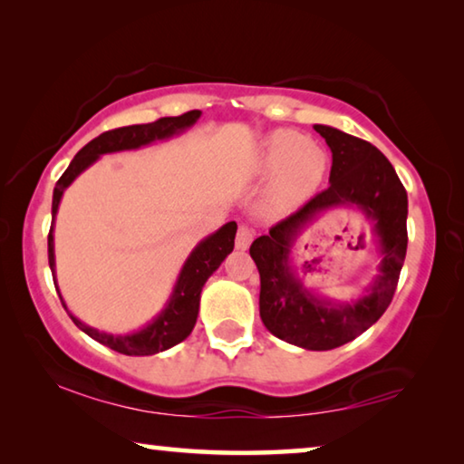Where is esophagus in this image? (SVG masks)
<instances>
[{
	"mask_svg": "<svg viewBox=\"0 0 464 464\" xmlns=\"http://www.w3.org/2000/svg\"><path fill=\"white\" fill-rule=\"evenodd\" d=\"M251 241H254V229H251V227L246 223H239L237 237H235V246H237V249H247Z\"/></svg>",
	"mask_w": 464,
	"mask_h": 464,
	"instance_id": "1",
	"label": "esophagus"
}]
</instances>
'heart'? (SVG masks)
Returning a JSON list of instances; mask_svg holds the SVG:
<instances>
[{
  "instance_id": "heart-1",
  "label": "heart",
  "mask_w": 464,
  "mask_h": 464,
  "mask_svg": "<svg viewBox=\"0 0 464 464\" xmlns=\"http://www.w3.org/2000/svg\"><path fill=\"white\" fill-rule=\"evenodd\" d=\"M327 157L324 149L309 143L296 130H276L264 140L262 168L278 171L274 194L278 200L295 202L315 190L324 178Z\"/></svg>"
}]
</instances>
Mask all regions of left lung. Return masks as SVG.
<instances>
[{
  "instance_id": "8db88e82",
  "label": "left lung",
  "mask_w": 464,
  "mask_h": 464,
  "mask_svg": "<svg viewBox=\"0 0 464 464\" xmlns=\"http://www.w3.org/2000/svg\"><path fill=\"white\" fill-rule=\"evenodd\" d=\"M315 129L332 149L329 186L251 243L260 272V317L268 332L307 350H334L364 334L392 301L407 251V192L391 161L364 139L324 124ZM335 203H358L382 239V274L371 294L354 305H332L307 294L285 262L297 229Z\"/></svg>"
}]
</instances>
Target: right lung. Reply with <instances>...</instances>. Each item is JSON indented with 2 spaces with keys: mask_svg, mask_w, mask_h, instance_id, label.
<instances>
[{
  "mask_svg": "<svg viewBox=\"0 0 464 464\" xmlns=\"http://www.w3.org/2000/svg\"><path fill=\"white\" fill-rule=\"evenodd\" d=\"M198 116H200V110H190V112H184L179 116H163V119H157L155 122L130 124V127L106 130L102 132L100 137L90 140V143L73 157V161L69 163V168L63 171V176L57 179V186H54V192H53V223H54V215H57L63 190H65V188L72 184L85 168L92 166L100 155L122 151V149H137L140 145L151 143L155 139L171 137L176 135V132L188 129L190 124H194L198 121ZM235 231H237V223L233 221L227 223L192 251V256L188 257L182 274H179L176 290L174 295H171V301L166 307V311H163L151 325L140 329V332L130 334V335H108V334L98 332V329L83 325L82 321L75 319L73 315L69 317L73 319V324L80 327L82 332L93 337L96 342L108 345V348L121 352V354L151 356V354H157V352L171 348V345L186 340L194 329L196 317H198L200 293H202L204 282L208 280L210 274H213L218 266H221L225 257L233 251ZM49 266L53 272V282H57L54 280L53 225L49 231ZM63 307H65V304H63Z\"/></svg>",
  "mask_w": 464,
  "mask_h": 464,
  "instance_id": "1",
  "label": "right lung"
}]
</instances>
